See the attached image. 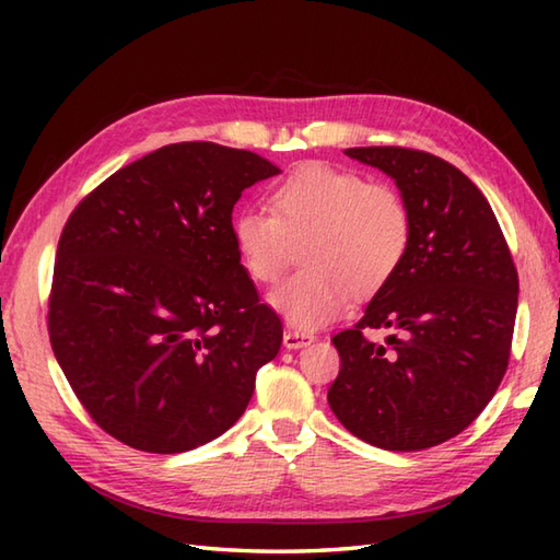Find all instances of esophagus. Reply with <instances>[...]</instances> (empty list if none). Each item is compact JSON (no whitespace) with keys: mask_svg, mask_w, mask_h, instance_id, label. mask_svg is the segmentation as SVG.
I'll return each mask as SVG.
<instances>
[{"mask_svg":"<svg viewBox=\"0 0 560 560\" xmlns=\"http://www.w3.org/2000/svg\"><path fill=\"white\" fill-rule=\"evenodd\" d=\"M311 341H315L311 331H295V329L283 331V347L287 349H301V347H307Z\"/></svg>","mask_w":560,"mask_h":560,"instance_id":"esophagus-1","label":"esophagus"}]
</instances>
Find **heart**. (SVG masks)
Returning a JSON list of instances; mask_svg holds the SVG:
<instances>
[{
    "mask_svg": "<svg viewBox=\"0 0 560 560\" xmlns=\"http://www.w3.org/2000/svg\"><path fill=\"white\" fill-rule=\"evenodd\" d=\"M233 245L245 273L271 283L301 247V269L269 293L271 307L299 329L337 317L355 295H373L397 277L411 249L407 199L361 173L307 163L269 192V213H235Z\"/></svg>",
    "mask_w": 560,
    "mask_h": 560,
    "instance_id": "obj_1",
    "label": "heart"
}]
</instances>
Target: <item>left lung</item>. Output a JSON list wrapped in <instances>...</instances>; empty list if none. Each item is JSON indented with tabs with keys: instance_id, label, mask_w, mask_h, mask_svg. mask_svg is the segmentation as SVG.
Listing matches in <instances>:
<instances>
[{
	"instance_id": "1",
	"label": "left lung",
	"mask_w": 560,
	"mask_h": 560,
	"mask_svg": "<svg viewBox=\"0 0 560 560\" xmlns=\"http://www.w3.org/2000/svg\"><path fill=\"white\" fill-rule=\"evenodd\" d=\"M347 156L395 177L413 237L397 277L331 337L341 365L327 401L365 443L425 450L462 433L501 385L517 269L489 199L452 163L404 147H355ZM365 328L398 335L375 345Z\"/></svg>"
}]
</instances>
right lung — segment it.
Listing matches in <instances>:
<instances>
[{
	"mask_svg": "<svg viewBox=\"0 0 560 560\" xmlns=\"http://www.w3.org/2000/svg\"><path fill=\"white\" fill-rule=\"evenodd\" d=\"M277 173L253 151L180 141L71 211L47 331L77 399L120 443L173 455L243 416L283 327L237 259L233 207Z\"/></svg>",
	"mask_w": 560,
	"mask_h": 560,
	"instance_id": "obj_1",
	"label": "right lung"
}]
</instances>
